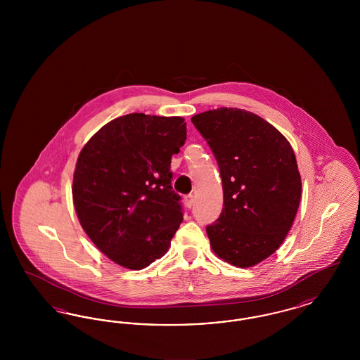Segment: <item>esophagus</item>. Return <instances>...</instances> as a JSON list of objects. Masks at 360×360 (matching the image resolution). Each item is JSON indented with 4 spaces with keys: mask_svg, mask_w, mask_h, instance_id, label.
Returning <instances> with one entry per match:
<instances>
[{
    "mask_svg": "<svg viewBox=\"0 0 360 360\" xmlns=\"http://www.w3.org/2000/svg\"><path fill=\"white\" fill-rule=\"evenodd\" d=\"M194 201H195V198H194V195L193 194H188L185 197V204L188 207H191V206L194 205Z\"/></svg>",
    "mask_w": 360,
    "mask_h": 360,
    "instance_id": "34e87169",
    "label": "esophagus"
}]
</instances>
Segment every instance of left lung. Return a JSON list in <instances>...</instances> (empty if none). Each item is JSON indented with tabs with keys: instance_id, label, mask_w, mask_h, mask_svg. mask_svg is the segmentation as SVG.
Returning <instances> with one entry per match:
<instances>
[{
	"instance_id": "1",
	"label": "left lung",
	"mask_w": 360,
	"mask_h": 360,
	"mask_svg": "<svg viewBox=\"0 0 360 360\" xmlns=\"http://www.w3.org/2000/svg\"><path fill=\"white\" fill-rule=\"evenodd\" d=\"M214 155L224 207L206 226L212 250L238 267L274 254L290 231L301 176L290 143L257 115L220 108L191 117Z\"/></svg>"
}]
</instances>
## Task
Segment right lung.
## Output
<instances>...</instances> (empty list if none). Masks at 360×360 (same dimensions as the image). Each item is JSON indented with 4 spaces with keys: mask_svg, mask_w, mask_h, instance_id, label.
Segmentation results:
<instances>
[{
    "mask_svg": "<svg viewBox=\"0 0 360 360\" xmlns=\"http://www.w3.org/2000/svg\"><path fill=\"white\" fill-rule=\"evenodd\" d=\"M184 121L129 113L103 125L78 156L72 200L79 223L122 267L141 270L163 257L184 220L170 169L186 140Z\"/></svg>",
    "mask_w": 360,
    "mask_h": 360,
    "instance_id": "obj_1",
    "label": "right lung"
}]
</instances>
